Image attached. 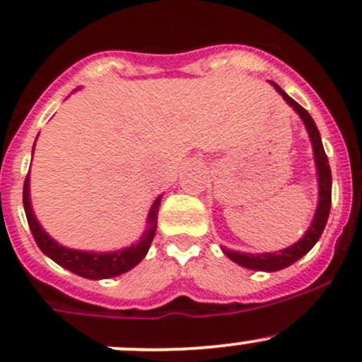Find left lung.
Masks as SVG:
<instances>
[{
  "instance_id": "obj_1",
  "label": "left lung",
  "mask_w": 362,
  "mask_h": 362,
  "mask_svg": "<svg viewBox=\"0 0 362 362\" xmlns=\"http://www.w3.org/2000/svg\"><path fill=\"white\" fill-rule=\"evenodd\" d=\"M276 89V93L286 100V103L289 105L293 110L298 113L299 119L305 124L306 131H308L310 141H312L313 148V159H315L317 166V182H319V202H317V210L313 215V221L310 224V228L306 229V233L303 235L301 240L294 243V245L287 247V249L279 250V252H264V254H249V252H238L231 250L222 247V252L231 259L236 264L243 266L247 269H255V272H279V269L287 268V266L294 264L298 259H301L303 255L308 254L312 250V247L319 242L320 235H322L324 228H326L327 217H329L331 210V184H333V178H331V168L327 163V156L324 152L322 140H320V133L317 129L315 122H313L312 115L298 105L291 96H287L275 82H269Z\"/></svg>"
}]
</instances>
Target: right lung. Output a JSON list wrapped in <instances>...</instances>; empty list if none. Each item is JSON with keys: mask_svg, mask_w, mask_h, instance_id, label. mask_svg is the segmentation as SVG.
Instances as JSON below:
<instances>
[{"mask_svg": "<svg viewBox=\"0 0 362 362\" xmlns=\"http://www.w3.org/2000/svg\"><path fill=\"white\" fill-rule=\"evenodd\" d=\"M36 144V141H35ZM35 151V147H33ZM163 196H158L152 203L151 210L147 215V228H145L144 235L138 240L136 243L129 247H124V249L112 250V252H90V250H76V249H68V247L61 245L59 242L52 238L45 229L42 228V224L36 218L35 211L31 206V194H29V173L25 177L24 182V192H23V203H24V211L25 217H28L29 229L33 233V238H35L36 245L40 247V250L47 255V257L52 259L54 262H57L59 266H63L68 272L75 273V275L83 276V279L89 280H103V279H112V276H119L122 273L133 269L138 262L144 261V257L147 255L148 249H151V243L156 236V229H158V214H159V204Z\"/></svg>", "mask_w": 362, "mask_h": 362, "instance_id": "obj_1", "label": "right lung"}]
</instances>
